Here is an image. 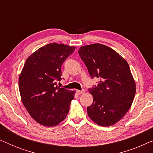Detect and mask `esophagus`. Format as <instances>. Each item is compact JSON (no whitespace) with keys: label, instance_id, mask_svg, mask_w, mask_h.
<instances>
[{"label":"esophagus","instance_id":"1","mask_svg":"<svg viewBox=\"0 0 153 153\" xmlns=\"http://www.w3.org/2000/svg\"><path fill=\"white\" fill-rule=\"evenodd\" d=\"M76 93L77 94H79V95H81V94H82L84 93V91L82 90V91H79V90H76Z\"/></svg>","mask_w":153,"mask_h":153}]
</instances>
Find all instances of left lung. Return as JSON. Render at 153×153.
<instances>
[{
  "label": "left lung",
  "instance_id": "left-lung-1",
  "mask_svg": "<svg viewBox=\"0 0 153 153\" xmlns=\"http://www.w3.org/2000/svg\"><path fill=\"white\" fill-rule=\"evenodd\" d=\"M79 54L91 79L99 78L88 88L93 102L87 107L88 116L101 126H110L128 111L136 85L126 60L111 48L101 44L80 47Z\"/></svg>",
  "mask_w": 153,
  "mask_h": 153
}]
</instances>
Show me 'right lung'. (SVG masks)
Segmentation results:
<instances>
[{
  "instance_id": "add662e5",
  "label": "right lung",
  "mask_w": 153,
  "mask_h": 153,
  "mask_svg": "<svg viewBox=\"0 0 153 153\" xmlns=\"http://www.w3.org/2000/svg\"><path fill=\"white\" fill-rule=\"evenodd\" d=\"M75 47L51 43L27 58L19 79L22 101L39 124L52 127L66 118L75 91L58 86L61 66Z\"/></svg>"
}]
</instances>
